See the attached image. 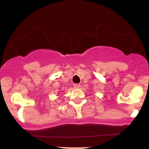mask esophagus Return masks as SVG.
<instances>
[{
	"instance_id": "34e87169",
	"label": "esophagus",
	"mask_w": 149,
	"mask_h": 149,
	"mask_svg": "<svg viewBox=\"0 0 149 149\" xmlns=\"http://www.w3.org/2000/svg\"><path fill=\"white\" fill-rule=\"evenodd\" d=\"M73 87H74V88L78 89V88H80V84H74V85H73Z\"/></svg>"
}]
</instances>
